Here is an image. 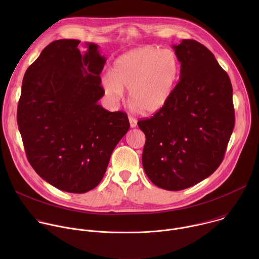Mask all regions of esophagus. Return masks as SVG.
Returning a JSON list of instances; mask_svg holds the SVG:
<instances>
[{
  "label": "esophagus",
  "instance_id": "34e87169",
  "mask_svg": "<svg viewBox=\"0 0 259 259\" xmlns=\"http://www.w3.org/2000/svg\"><path fill=\"white\" fill-rule=\"evenodd\" d=\"M129 123H130L131 128H135L137 126V120L134 119L133 117H129Z\"/></svg>",
  "mask_w": 259,
  "mask_h": 259
}]
</instances>
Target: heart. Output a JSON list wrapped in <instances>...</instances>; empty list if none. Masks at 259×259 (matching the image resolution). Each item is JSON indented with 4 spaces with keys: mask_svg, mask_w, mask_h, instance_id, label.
Listing matches in <instances>:
<instances>
[{
    "mask_svg": "<svg viewBox=\"0 0 259 259\" xmlns=\"http://www.w3.org/2000/svg\"><path fill=\"white\" fill-rule=\"evenodd\" d=\"M179 61L170 50L140 47L121 55L102 78L105 94L119 100L129 91L128 104L139 115H154L168 102L179 76Z\"/></svg>",
    "mask_w": 259,
    "mask_h": 259,
    "instance_id": "obj_1",
    "label": "heart"
}]
</instances>
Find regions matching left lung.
<instances>
[{
	"label": "left lung",
	"mask_w": 259,
	"mask_h": 259,
	"mask_svg": "<svg viewBox=\"0 0 259 259\" xmlns=\"http://www.w3.org/2000/svg\"><path fill=\"white\" fill-rule=\"evenodd\" d=\"M180 62L179 82L166 105L138 121L145 135L142 166L155 186L191 188L221 164L235 126L228 73L204 45L182 40L172 46Z\"/></svg>",
	"instance_id": "1"
}]
</instances>
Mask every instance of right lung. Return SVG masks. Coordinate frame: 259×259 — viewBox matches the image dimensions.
<instances>
[{"label": "right lung", "mask_w": 259, "mask_h": 259, "mask_svg": "<svg viewBox=\"0 0 259 259\" xmlns=\"http://www.w3.org/2000/svg\"><path fill=\"white\" fill-rule=\"evenodd\" d=\"M78 40L50 43L22 80L17 124L28 162L56 189L84 194L101 181L116 145L129 130L123 112H108L98 45Z\"/></svg>", "instance_id": "right-lung-1"}]
</instances>
